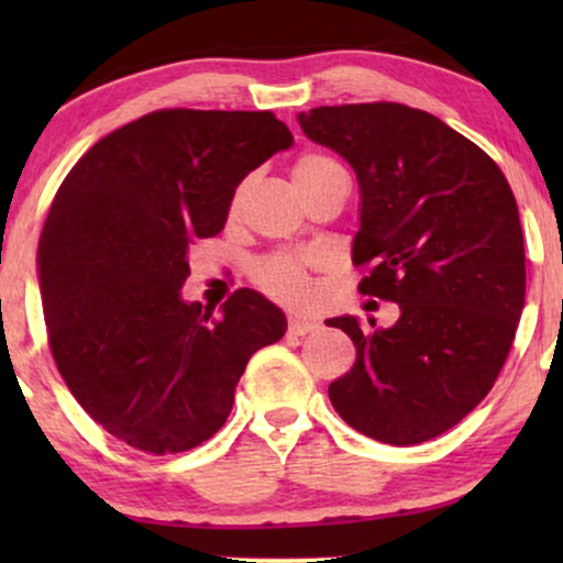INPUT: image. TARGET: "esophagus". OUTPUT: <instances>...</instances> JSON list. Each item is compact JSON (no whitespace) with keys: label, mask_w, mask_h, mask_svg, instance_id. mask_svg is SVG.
Masks as SVG:
<instances>
[{"label":"esophagus","mask_w":563,"mask_h":563,"mask_svg":"<svg viewBox=\"0 0 563 563\" xmlns=\"http://www.w3.org/2000/svg\"><path fill=\"white\" fill-rule=\"evenodd\" d=\"M320 328V322H314L310 318H289V335H307L314 333Z\"/></svg>","instance_id":"1"}]
</instances>
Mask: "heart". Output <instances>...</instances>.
I'll list each match as a JSON object with an SVG mask.
<instances>
[{"label": "heart", "instance_id": "1", "mask_svg": "<svg viewBox=\"0 0 563 563\" xmlns=\"http://www.w3.org/2000/svg\"><path fill=\"white\" fill-rule=\"evenodd\" d=\"M338 166L333 158L322 156V153H305L295 161V168H291V176H295L297 189L307 187V184H314L322 176L338 172ZM241 199H243V189L235 191L233 202H230V212L241 210ZM251 279L256 287L268 295L276 302L282 305H291V307H302L312 299V284L310 276H307V266L305 258L297 256V253H268V256L258 258L256 264L251 266Z\"/></svg>", "mask_w": 563, "mask_h": 563}]
</instances>
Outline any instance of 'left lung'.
Wrapping results in <instances>:
<instances>
[{"mask_svg":"<svg viewBox=\"0 0 563 563\" xmlns=\"http://www.w3.org/2000/svg\"><path fill=\"white\" fill-rule=\"evenodd\" d=\"M299 125L356 172L358 291L399 305L387 330L328 320L356 345L330 402L374 441H430L489 395L512 349L526 245L510 184L479 145L399 102L314 107Z\"/></svg>","mask_w":563,"mask_h":563,"instance_id":"1","label":"left lung"}]
</instances>
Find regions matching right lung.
<instances>
[{
  "instance_id": "add662e5",
  "label": "right lung",
  "mask_w": 563,
  "mask_h": 563,
  "mask_svg": "<svg viewBox=\"0 0 563 563\" xmlns=\"http://www.w3.org/2000/svg\"><path fill=\"white\" fill-rule=\"evenodd\" d=\"M289 145L274 112L156 110L91 145L58 187L37 245L51 353L122 443L197 449L225 426L249 358L287 330L258 291H233L214 314L179 289L238 184Z\"/></svg>"
}]
</instances>
